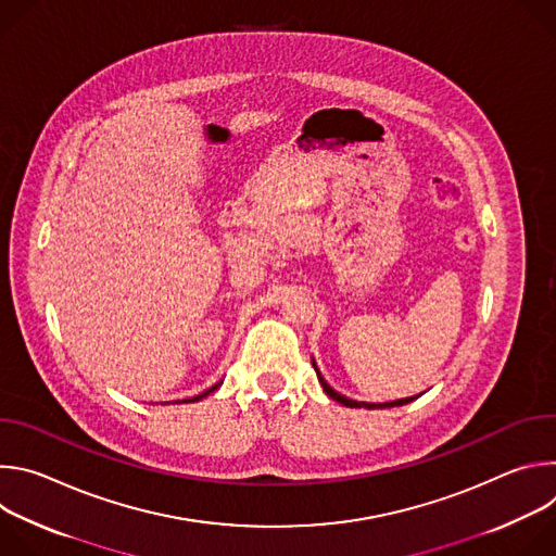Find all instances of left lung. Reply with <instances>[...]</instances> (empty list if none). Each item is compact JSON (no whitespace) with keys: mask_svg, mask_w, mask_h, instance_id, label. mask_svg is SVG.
Segmentation results:
<instances>
[{"mask_svg":"<svg viewBox=\"0 0 556 556\" xmlns=\"http://www.w3.org/2000/svg\"><path fill=\"white\" fill-rule=\"evenodd\" d=\"M314 365V363H312ZM314 369H316V365H314ZM316 376H319V382H321V387H324V391L330 395L332 401H337V403H341V405H345V407H365V409H387V407H401V405H407V403H412L414 399H403V401H393V403H380V405H374V403H356V401H350V399H345V395H341L339 391H334L326 380H324V376L319 374V369H316Z\"/></svg>","mask_w":556,"mask_h":556,"instance_id":"obj_1","label":"left lung"}]
</instances>
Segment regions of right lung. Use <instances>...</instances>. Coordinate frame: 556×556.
<instances>
[{
  "instance_id": "right-lung-1",
  "label": "right lung",
  "mask_w": 556,
  "mask_h": 556,
  "mask_svg": "<svg viewBox=\"0 0 556 556\" xmlns=\"http://www.w3.org/2000/svg\"><path fill=\"white\" fill-rule=\"evenodd\" d=\"M217 389V384L215 387H211V389H206V391H202L200 395H195V399H191V401H185V403H195V401H202L204 399V395H208V393H213Z\"/></svg>"
}]
</instances>
